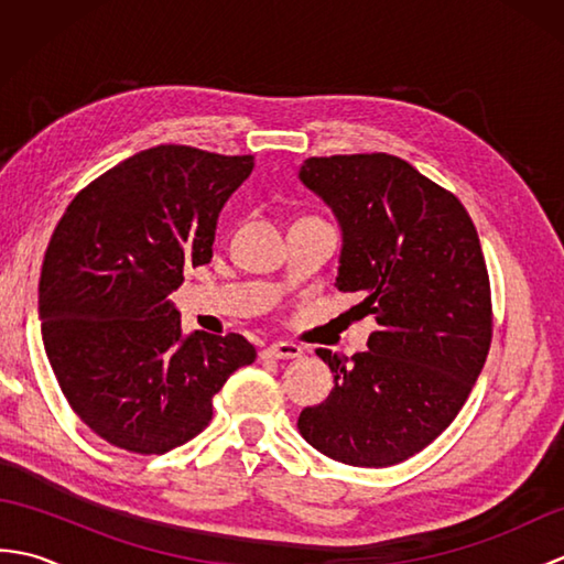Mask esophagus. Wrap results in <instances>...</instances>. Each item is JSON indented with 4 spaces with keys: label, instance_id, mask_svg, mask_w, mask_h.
<instances>
[{
    "label": "esophagus",
    "instance_id": "esophagus-1",
    "mask_svg": "<svg viewBox=\"0 0 564 564\" xmlns=\"http://www.w3.org/2000/svg\"><path fill=\"white\" fill-rule=\"evenodd\" d=\"M301 356H303L301 346L291 341H279L263 349V358H301Z\"/></svg>",
    "mask_w": 564,
    "mask_h": 564
}]
</instances>
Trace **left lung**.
<instances>
[{
	"label": "left lung",
	"mask_w": 564,
	"mask_h": 564,
	"mask_svg": "<svg viewBox=\"0 0 564 564\" xmlns=\"http://www.w3.org/2000/svg\"><path fill=\"white\" fill-rule=\"evenodd\" d=\"M301 182L341 225L339 291L361 293L378 327L351 361L317 349L334 390L297 429L332 460L402 463L460 412L492 344L480 237L451 191L394 154L310 158Z\"/></svg>",
	"instance_id": "1"
}]
</instances>
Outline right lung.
<instances>
[{"mask_svg": "<svg viewBox=\"0 0 564 564\" xmlns=\"http://www.w3.org/2000/svg\"><path fill=\"white\" fill-rule=\"evenodd\" d=\"M251 170V154L142 150L84 186L55 227L39 283L45 354L72 410L116 448L182 446L254 364L242 334L184 337L166 301L184 269L210 261L218 215Z\"/></svg>", "mask_w": 564, "mask_h": 564, "instance_id": "add662e5", "label": "right lung"}]
</instances>
